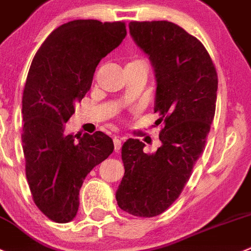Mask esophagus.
<instances>
[{"mask_svg": "<svg viewBox=\"0 0 251 251\" xmlns=\"http://www.w3.org/2000/svg\"><path fill=\"white\" fill-rule=\"evenodd\" d=\"M113 144H114V149H116V151H118V150L122 148V139H121V138L114 137L113 138Z\"/></svg>", "mask_w": 251, "mask_h": 251, "instance_id": "1", "label": "esophagus"}]
</instances>
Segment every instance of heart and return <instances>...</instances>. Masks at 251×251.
Listing matches in <instances>:
<instances>
[{
	"label": "heart",
	"mask_w": 251,
	"mask_h": 251,
	"mask_svg": "<svg viewBox=\"0 0 251 251\" xmlns=\"http://www.w3.org/2000/svg\"><path fill=\"white\" fill-rule=\"evenodd\" d=\"M138 61H139V60H135V61H132V63H138ZM132 63H129V64H132Z\"/></svg>",
	"instance_id": "b5f03b06"
}]
</instances>
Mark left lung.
<instances>
[{"label":"left lung","mask_w":251,"mask_h":251,"mask_svg":"<svg viewBox=\"0 0 251 251\" xmlns=\"http://www.w3.org/2000/svg\"><path fill=\"white\" fill-rule=\"evenodd\" d=\"M135 44L149 56L156 91L154 112L165 127L161 147L143 151L139 139L122 147L124 176L116 192L119 208L137 217L159 216L176 201L203 151L214 118L218 77L201 42L168 21L130 22Z\"/></svg>","instance_id":"obj_1"}]
</instances>
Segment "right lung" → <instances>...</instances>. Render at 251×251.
Here are the masks:
<instances>
[{
  "mask_svg": "<svg viewBox=\"0 0 251 251\" xmlns=\"http://www.w3.org/2000/svg\"><path fill=\"white\" fill-rule=\"evenodd\" d=\"M126 35L123 22L71 21L50 33L30 65L22 100L25 175L34 203L58 223L75 218L83 180L114 149L103 132L65 134V123L101 59Z\"/></svg>",
  "mask_w": 251,
  "mask_h": 251,
  "instance_id": "add662e5",
  "label": "right lung"
}]
</instances>
